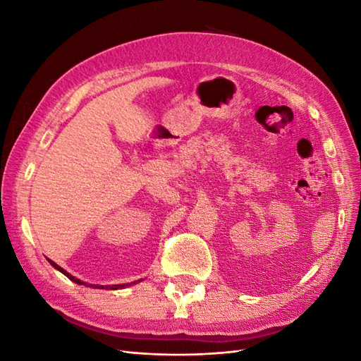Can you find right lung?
Here are the masks:
<instances>
[{"instance_id": "right-lung-1", "label": "right lung", "mask_w": 361, "mask_h": 361, "mask_svg": "<svg viewBox=\"0 0 361 361\" xmlns=\"http://www.w3.org/2000/svg\"><path fill=\"white\" fill-rule=\"evenodd\" d=\"M48 262H49V264H51V265H52L54 268H56V269H59L60 272H63V274H64V276H66L68 279H71V280H72L73 283H76V285H87V283L81 281L80 279H76V277L71 276V274H69V272H68L66 269H63L61 267H59V265L56 264V262H52L51 259H48ZM138 281H140V280H138ZM135 283H137V281H133V283H126V285H113V286H105V289H113V290H114V289H123V288H128V286H133V285H135ZM89 286H92V288H93V285H89ZM94 288H99V289H104V286H96V285H94Z\"/></svg>"}]
</instances>
